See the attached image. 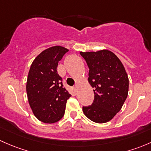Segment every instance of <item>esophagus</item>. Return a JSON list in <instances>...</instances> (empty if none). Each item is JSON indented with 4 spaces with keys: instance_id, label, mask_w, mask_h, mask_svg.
Wrapping results in <instances>:
<instances>
[{
    "instance_id": "esophagus-1",
    "label": "esophagus",
    "mask_w": 151,
    "mask_h": 151,
    "mask_svg": "<svg viewBox=\"0 0 151 151\" xmlns=\"http://www.w3.org/2000/svg\"><path fill=\"white\" fill-rule=\"evenodd\" d=\"M74 90H75V91H77V85H75V86H74Z\"/></svg>"
}]
</instances>
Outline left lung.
I'll use <instances>...</instances> for the list:
<instances>
[{
    "instance_id": "obj_1",
    "label": "left lung",
    "mask_w": 151,
    "mask_h": 151,
    "mask_svg": "<svg viewBox=\"0 0 151 151\" xmlns=\"http://www.w3.org/2000/svg\"><path fill=\"white\" fill-rule=\"evenodd\" d=\"M89 67L88 82L94 88V101L83 106L87 117L96 123H106L114 118L126 101L129 79L118 57L108 50L80 52Z\"/></svg>"
}]
</instances>
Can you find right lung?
Wrapping results in <instances>:
<instances>
[{"label":"right lung","instance_id":"add662e5","mask_svg":"<svg viewBox=\"0 0 151 151\" xmlns=\"http://www.w3.org/2000/svg\"><path fill=\"white\" fill-rule=\"evenodd\" d=\"M68 51L58 45L49 47L40 53L30 66L26 86L28 101L36 118L44 123L59 121L71 96L57 72L58 62Z\"/></svg>","mask_w":151,"mask_h":151}]
</instances>
